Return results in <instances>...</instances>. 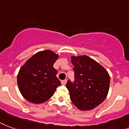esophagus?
I'll use <instances>...</instances> for the list:
<instances>
[{
  "mask_svg": "<svg viewBox=\"0 0 129 129\" xmlns=\"http://www.w3.org/2000/svg\"><path fill=\"white\" fill-rule=\"evenodd\" d=\"M67 80H62V81H61V84L65 85L66 84H67Z\"/></svg>",
  "mask_w": 129,
  "mask_h": 129,
  "instance_id": "esophagus-1",
  "label": "esophagus"
}]
</instances>
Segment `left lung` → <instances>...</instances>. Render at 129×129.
I'll list each match as a JSON object with an SVG mask.
<instances>
[{"label": "left lung", "mask_w": 129, "mask_h": 129, "mask_svg": "<svg viewBox=\"0 0 129 129\" xmlns=\"http://www.w3.org/2000/svg\"><path fill=\"white\" fill-rule=\"evenodd\" d=\"M71 59L74 81L69 80L66 85L71 100L80 110H91L106 98L110 76L104 67L88 56H73Z\"/></svg>", "instance_id": "1"}]
</instances>
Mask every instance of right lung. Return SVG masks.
<instances>
[{
  "mask_svg": "<svg viewBox=\"0 0 129 129\" xmlns=\"http://www.w3.org/2000/svg\"><path fill=\"white\" fill-rule=\"evenodd\" d=\"M58 55L50 50L36 53L21 67L17 77L20 91L34 104L46 102L55 93L60 82L53 64Z\"/></svg>",
  "mask_w": 129,
  "mask_h": 129,
  "instance_id": "1",
  "label": "right lung"
}]
</instances>
